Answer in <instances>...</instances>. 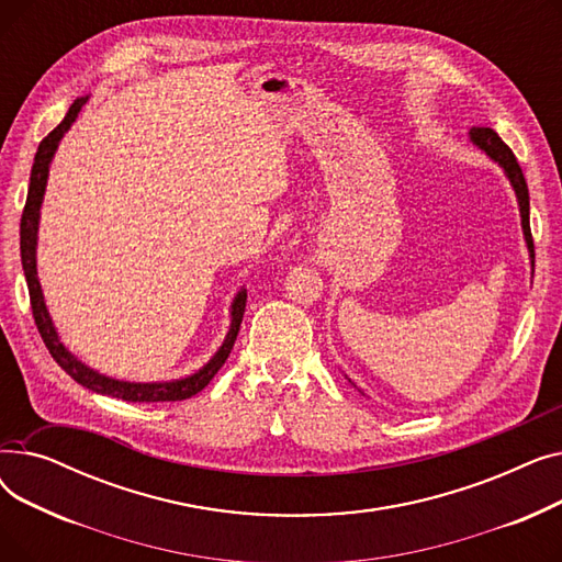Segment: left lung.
Masks as SVG:
<instances>
[{
	"label": "left lung",
	"instance_id": "1",
	"mask_svg": "<svg viewBox=\"0 0 562 562\" xmlns=\"http://www.w3.org/2000/svg\"><path fill=\"white\" fill-rule=\"evenodd\" d=\"M469 138H471V143L479 145L481 150L492 161H496L501 168H504L506 177L510 180V184L515 189V195H517V202H519L521 229H524V239H526V246H528V252H530V263H533L536 261V250H533V236H530V221H528V210H530V204H528V187H526L524 172H521L513 150L490 127H474V130L469 132Z\"/></svg>",
	"mask_w": 562,
	"mask_h": 562
}]
</instances>
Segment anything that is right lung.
<instances>
[{
    "mask_svg": "<svg viewBox=\"0 0 562 562\" xmlns=\"http://www.w3.org/2000/svg\"><path fill=\"white\" fill-rule=\"evenodd\" d=\"M86 100L88 98L75 100L72 106L68 109L66 117L61 121V125L54 127L41 140L38 153L34 157V166H32V177H29L26 204H24L22 221H20V257H22L26 286H29V299H32V312H34L36 328H38V333H41V337H43V341L49 350V356L56 360V364L61 367L72 380H77L79 385H83L86 390H93L98 394L113 396V398H123V401H130V403H164V401L191 398L198 392H202L206 385H210V380L225 364L229 350L236 341V335H239L241 321H244L246 289H241L234 296L232 312H229L232 314L229 330H227V337H225L223 346L216 350V356L210 362H206L200 371H195L187 378H180V380H170V382H127V380H115V378L102 375V373L93 371L91 367H86L64 346V341L58 339V333H56L54 323L49 318V312L45 307L43 289H41V282H38V271H36V244H38L41 204H43V195H45V187H47L49 164H52V157H54L56 147H58V140L64 138V134L77 121V115H79L81 106L86 104Z\"/></svg>",
    "mask_w": 562,
    "mask_h": 562,
    "instance_id": "add662e5",
    "label": "right lung"
}]
</instances>
